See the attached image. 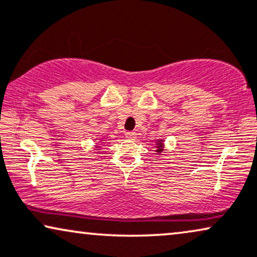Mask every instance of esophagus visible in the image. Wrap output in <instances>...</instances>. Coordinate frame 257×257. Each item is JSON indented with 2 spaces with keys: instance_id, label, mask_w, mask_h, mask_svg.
I'll use <instances>...</instances> for the list:
<instances>
[{
  "instance_id": "1",
  "label": "esophagus",
  "mask_w": 257,
  "mask_h": 257,
  "mask_svg": "<svg viewBox=\"0 0 257 257\" xmlns=\"http://www.w3.org/2000/svg\"><path fill=\"white\" fill-rule=\"evenodd\" d=\"M136 133L135 132H126L125 133V138L128 140H135L136 139Z\"/></svg>"
}]
</instances>
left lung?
I'll use <instances>...</instances> for the list:
<instances>
[{"mask_svg": "<svg viewBox=\"0 0 257 257\" xmlns=\"http://www.w3.org/2000/svg\"><path fill=\"white\" fill-rule=\"evenodd\" d=\"M155 152L157 153V155H160L161 153L163 152V148H164V140L163 139H159L157 141L155 142Z\"/></svg>", "mask_w": 257, "mask_h": 257, "instance_id": "obj_1", "label": "left lung"}]
</instances>
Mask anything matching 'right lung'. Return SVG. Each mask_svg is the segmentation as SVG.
<instances>
[{
  "mask_svg": "<svg viewBox=\"0 0 257 257\" xmlns=\"http://www.w3.org/2000/svg\"><path fill=\"white\" fill-rule=\"evenodd\" d=\"M103 141H104V140H100V142H97L96 145L94 146V147H95V149H96V150H100V148H101V146H100V145H102V143H103Z\"/></svg>",
  "mask_w": 257,
  "mask_h": 257,
  "instance_id": "right-lung-1",
  "label": "right lung"
}]
</instances>
